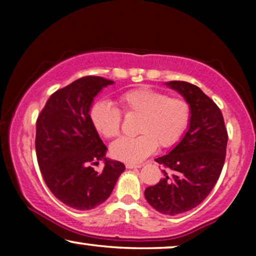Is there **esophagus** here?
I'll return each mask as SVG.
<instances>
[{
	"instance_id": "esophagus-1",
	"label": "esophagus",
	"mask_w": 256,
	"mask_h": 256,
	"mask_svg": "<svg viewBox=\"0 0 256 256\" xmlns=\"http://www.w3.org/2000/svg\"><path fill=\"white\" fill-rule=\"evenodd\" d=\"M141 164H135V163H127L126 164V168L127 169H138V168H141Z\"/></svg>"
}]
</instances>
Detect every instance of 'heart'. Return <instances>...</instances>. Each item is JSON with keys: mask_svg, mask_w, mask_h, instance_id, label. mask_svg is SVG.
Returning <instances> with one entry per match:
<instances>
[{"mask_svg": "<svg viewBox=\"0 0 256 256\" xmlns=\"http://www.w3.org/2000/svg\"><path fill=\"white\" fill-rule=\"evenodd\" d=\"M120 104L127 115L140 118L136 138L118 140L110 146L115 158L128 163L141 162L160 148H170L180 141L190 120V106L182 98L152 88H138L120 96ZM90 118L100 135L113 138L120 134V110L107 101H98L90 108Z\"/></svg>", "mask_w": 256, "mask_h": 256, "instance_id": "heart-1", "label": "heart"}]
</instances>
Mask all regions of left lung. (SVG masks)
<instances>
[{"instance_id":"8db88e82","label":"left lung","mask_w":256,"mask_h":256,"mask_svg":"<svg viewBox=\"0 0 256 256\" xmlns=\"http://www.w3.org/2000/svg\"><path fill=\"white\" fill-rule=\"evenodd\" d=\"M190 106L188 130L169 154L155 160L172 170L146 188V202L157 212L176 216L198 206L212 191L226 157L227 130L219 107L196 85L166 82Z\"/></svg>"}]
</instances>
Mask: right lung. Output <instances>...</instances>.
Listing matches in <instances>:
<instances>
[{
    "mask_svg": "<svg viewBox=\"0 0 256 256\" xmlns=\"http://www.w3.org/2000/svg\"><path fill=\"white\" fill-rule=\"evenodd\" d=\"M113 80L84 76L50 96L37 118L36 154L48 188L65 205L79 211L106 202L124 164L106 157L107 146L90 118L98 94ZM104 160L98 173L92 164Z\"/></svg>",
    "mask_w": 256,
    "mask_h": 256,
    "instance_id": "obj_1",
    "label": "right lung"
}]
</instances>
